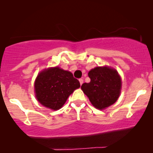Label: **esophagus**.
Segmentation results:
<instances>
[{
  "label": "esophagus",
  "instance_id": "obj_1",
  "mask_svg": "<svg viewBox=\"0 0 153 153\" xmlns=\"http://www.w3.org/2000/svg\"><path fill=\"white\" fill-rule=\"evenodd\" d=\"M79 82H80V85H82V83H83V79H82V78L79 79Z\"/></svg>",
  "mask_w": 153,
  "mask_h": 153
}]
</instances>
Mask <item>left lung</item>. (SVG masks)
<instances>
[{
  "instance_id": "obj_1",
  "label": "left lung",
  "mask_w": 153,
  "mask_h": 153,
  "mask_svg": "<svg viewBox=\"0 0 153 153\" xmlns=\"http://www.w3.org/2000/svg\"><path fill=\"white\" fill-rule=\"evenodd\" d=\"M91 81L81 85L83 93L98 109H104L114 104L121 93L122 80L115 69L109 67H96L88 73Z\"/></svg>"
}]
</instances>
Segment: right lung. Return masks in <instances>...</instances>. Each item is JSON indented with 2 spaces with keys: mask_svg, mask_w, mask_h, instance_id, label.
Here are the masks:
<instances>
[{
  "mask_svg": "<svg viewBox=\"0 0 153 153\" xmlns=\"http://www.w3.org/2000/svg\"><path fill=\"white\" fill-rule=\"evenodd\" d=\"M78 80L72 73L59 67L40 72L34 82V91L38 101L47 108L58 110L75 89L80 88Z\"/></svg>",
  "mask_w": 153,
  "mask_h": 153,
  "instance_id": "add662e5",
  "label": "right lung"
}]
</instances>
